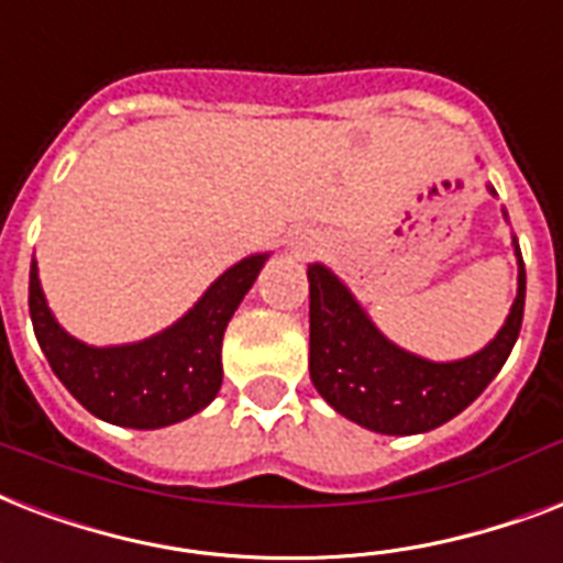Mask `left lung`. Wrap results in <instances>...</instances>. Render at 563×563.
I'll return each instance as SVG.
<instances>
[{
	"label": "left lung",
	"mask_w": 563,
	"mask_h": 563,
	"mask_svg": "<svg viewBox=\"0 0 563 563\" xmlns=\"http://www.w3.org/2000/svg\"><path fill=\"white\" fill-rule=\"evenodd\" d=\"M514 255L520 267L517 299L499 334L476 355L443 364L387 341L350 287L329 267L311 264L308 369L313 387L334 411L378 434H422L459 417L494 382L520 338L526 267L517 238Z\"/></svg>",
	"instance_id": "1"
}]
</instances>
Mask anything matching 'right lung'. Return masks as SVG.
Masks as SVG:
<instances>
[{
  "mask_svg": "<svg viewBox=\"0 0 563 563\" xmlns=\"http://www.w3.org/2000/svg\"><path fill=\"white\" fill-rule=\"evenodd\" d=\"M267 258L269 252H261L238 261L181 320L123 346H87L60 329L43 296L37 261H32L34 334L52 373L93 417L125 429H164L199 413L220 394L222 334Z\"/></svg>",
  "mask_w": 563,
  "mask_h": 563,
  "instance_id": "add662e5",
  "label": "right lung"
}]
</instances>
